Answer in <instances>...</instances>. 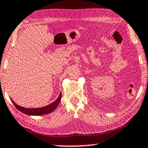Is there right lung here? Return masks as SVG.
<instances>
[{"instance_id": "1", "label": "right lung", "mask_w": 148, "mask_h": 148, "mask_svg": "<svg viewBox=\"0 0 148 148\" xmlns=\"http://www.w3.org/2000/svg\"><path fill=\"white\" fill-rule=\"evenodd\" d=\"M12 102L13 103V104L14 105V106L17 109L19 110L23 113L25 114H28V115H33V116H38V115H43V114H48L50 113V112H53L56 109V108L59 104L60 101V99H61V92L60 93L59 96L56 99L55 101L53 102L52 103L47 105L45 107H40V108H25L23 107H21L20 105H18L17 104L14 103V101L10 99Z\"/></svg>"}]
</instances>
